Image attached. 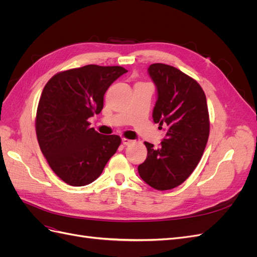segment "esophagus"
Here are the masks:
<instances>
[{
  "mask_svg": "<svg viewBox=\"0 0 257 257\" xmlns=\"http://www.w3.org/2000/svg\"><path fill=\"white\" fill-rule=\"evenodd\" d=\"M132 143H133V141H131V139H127V138H122V144L124 146H128L131 145Z\"/></svg>",
  "mask_w": 257,
  "mask_h": 257,
  "instance_id": "1",
  "label": "esophagus"
}]
</instances>
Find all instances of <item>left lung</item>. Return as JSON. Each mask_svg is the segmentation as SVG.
I'll use <instances>...</instances> for the list:
<instances>
[{
    "instance_id": "obj_1",
    "label": "left lung",
    "mask_w": 257,
    "mask_h": 257,
    "mask_svg": "<svg viewBox=\"0 0 257 257\" xmlns=\"http://www.w3.org/2000/svg\"><path fill=\"white\" fill-rule=\"evenodd\" d=\"M148 74L157 87L152 118L166 134L159 148L145 143L148 154L138 173L151 188L172 190L190 177L204 153L210 128L207 99L198 82L174 66L154 63Z\"/></svg>"
}]
</instances>
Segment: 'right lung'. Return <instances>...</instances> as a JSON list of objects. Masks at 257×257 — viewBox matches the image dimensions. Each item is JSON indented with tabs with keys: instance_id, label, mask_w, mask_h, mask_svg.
I'll return each mask as SVG.
<instances>
[{
	"instance_id": "right-lung-1",
	"label": "right lung",
	"mask_w": 257,
	"mask_h": 257,
	"mask_svg": "<svg viewBox=\"0 0 257 257\" xmlns=\"http://www.w3.org/2000/svg\"><path fill=\"white\" fill-rule=\"evenodd\" d=\"M127 71L121 66L85 65L58 73L46 83L36 112V135L49 166L61 180L87 185L100 176L121 144L118 135L90 127L111 83Z\"/></svg>"
}]
</instances>
